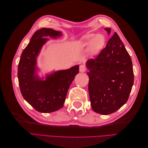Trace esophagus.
Segmentation results:
<instances>
[{"label": "esophagus", "instance_id": "1", "mask_svg": "<svg viewBox=\"0 0 148 148\" xmlns=\"http://www.w3.org/2000/svg\"><path fill=\"white\" fill-rule=\"evenodd\" d=\"M86 70V68L84 65H81L79 66V71H81V72H84Z\"/></svg>", "mask_w": 148, "mask_h": 148}]
</instances>
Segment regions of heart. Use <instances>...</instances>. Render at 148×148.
I'll return each instance as SVG.
<instances>
[{
    "label": "heart",
    "mask_w": 148,
    "mask_h": 148,
    "mask_svg": "<svg viewBox=\"0 0 148 148\" xmlns=\"http://www.w3.org/2000/svg\"><path fill=\"white\" fill-rule=\"evenodd\" d=\"M82 42L84 46L88 45V51L92 56L97 55L106 44V39L102 34L88 33L82 38Z\"/></svg>",
    "instance_id": "heart-1"
}]
</instances>
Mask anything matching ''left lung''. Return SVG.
Wrapping results in <instances>:
<instances>
[{"mask_svg":"<svg viewBox=\"0 0 148 148\" xmlns=\"http://www.w3.org/2000/svg\"><path fill=\"white\" fill-rule=\"evenodd\" d=\"M105 30L110 34V28ZM86 66L92 109L102 115L115 112L128 101L134 82L131 57L117 33Z\"/></svg>","mask_w":148,"mask_h":148,"instance_id":"obj_1","label":"left lung"}]
</instances>
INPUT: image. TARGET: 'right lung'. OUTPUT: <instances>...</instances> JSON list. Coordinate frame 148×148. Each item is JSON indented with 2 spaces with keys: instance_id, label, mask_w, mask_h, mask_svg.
Wrapping results in <instances>:
<instances>
[{
  "instance_id": "obj_1",
  "label": "right lung",
  "mask_w": 148,
  "mask_h": 148,
  "mask_svg": "<svg viewBox=\"0 0 148 148\" xmlns=\"http://www.w3.org/2000/svg\"><path fill=\"white\" fill-rule=\"evenodd\" d=\"M62 35L60 31L51 28L36 31L20 57L18 78L21 95L39 112L50 113L62 108L70 84L79 73V66L75 65L70 69L48 75L44 81L36 74V57L48 40L44 37L57 38Z\"/></svg>"
}]
</instances>
